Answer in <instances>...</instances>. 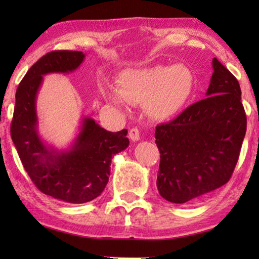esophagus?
Returning a JSON list of instances; mask_svg holds the SVG:
<instances>
[{
  "label": "esophagus",
  "mask_w": 259,
  "mask_h": 259,
  "mask_svg": "<svg viewBox=\"0 0 259 259\" xmlns=\"http://www.w3.org/2000/svg\"><path fill=\"white\" fill-rule=\"evenodd\" d=\"M139 130L137 128H133L129 131V138L133 140V142H137L139 140Z\"/></svg>",
  "instance_id": "obj_1"
}]
</instances>
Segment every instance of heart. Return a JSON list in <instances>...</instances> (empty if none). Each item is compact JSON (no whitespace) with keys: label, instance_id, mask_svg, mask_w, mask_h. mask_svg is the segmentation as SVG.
I'll return each instance as SVG.
<instances>
[{"label":"heart","instance_id":"obj_1","mask_svg":"<svg viewBox=\"0 0 259 259\" xmlns=\"http://www.w3.org/2000/svg\"><path fill=\"white\" fill-rule=\"evenodd\" d=\"M192 89L193 74L184 65L125 69L116 88L100 85V93L108 102L121 107L125 102L145 104L147 114L155 120L168 119L181 111Z\"/></svg>","mask_w":259,"mask_h":259}]
</instances>
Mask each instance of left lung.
<instances>
[{"label":"left lung","instance_id":"left-lung-1","mask_svg":"<svg viewBox=\"0 0 259 259\" xmlns=\"http://www.w3.org/2000/svg\"><path fill=\"white\" fill-rule=\"evenodd\" d=\"M207 98L156 125L160 151L156 186L172 203H185L230 181L247 130L238 80L217 58Z\"/></svg>","mask_w":259,"mask_h":259}]
</instances>
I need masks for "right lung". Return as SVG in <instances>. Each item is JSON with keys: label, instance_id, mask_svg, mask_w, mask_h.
<instances>
[{"label": "right lung", "instance_id": "obj_1", "mask_svg": "<svg viewBox=\"0 0 259 259\" xmlns=\"http://www.w3.org/2000/svg\"><path fill=\"white\" fill-rule=\"evenodd\" d=\"M82 51H51L26 73L16 91L11 138L28 176L47 195L68 203H84L102 194L108 183L112 157L129 146L128 130L111 133L83 117L80 134L68 150L58 151L38 135L36 96L49 73H71Z\"/></svg>", "mask_w": 259, "mask_h": 259}]
</instances>
